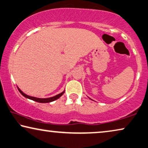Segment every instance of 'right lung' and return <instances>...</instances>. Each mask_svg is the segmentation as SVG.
<instances>
[{
  "mask_svg": "<svg viewBox=\"0 0 148 148\" xmlns=\"http://www.w3.org/2000/svg\"><path fill=\"white\" fill-rule=\"evenodd\" d=\"M18 91L20 93L22 94V95L25 97L26 98H28V99H31V100H33L35 101H37L38 103H49V102H51V101H53L56 100L57 99H59V98L61 97V95H63V94L65 93V91H63L62 93L58 94V95L54 96V97H49V98H45V99H41V98H37V97H31V96H29V95H27L26 94H25L23 92L21 91V90L18 88Z\"/></svg>",
  "mask_w": 148,
  "mask_h": 148,
  "instance_id": "right-lung-1",
  "label": "right lung"
}]
</instances>
